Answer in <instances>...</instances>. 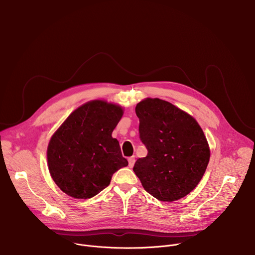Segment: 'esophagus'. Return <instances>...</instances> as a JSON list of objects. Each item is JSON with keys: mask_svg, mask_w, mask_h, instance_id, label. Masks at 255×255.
<instances>
[{"mask_svg": "<svg viewBox=\"0 0 255 255\" xmlns=\"http://www.w3.org/2000/svg\"><path fill=\"white\" fill-rule=\"evenodd\" d=\"M128 162H129V167H133V165H134V163H135V156L129 157Z\"/></svg>", "mask_w": 255, "mask_h": 255, "instance_id": "1", "label": "esophagus"}]
</instances>
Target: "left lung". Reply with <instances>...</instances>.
<instances>
[{
  "label": "left lung",
  "instance_id": "1",
  "mask_svg": "<svg viewBox=\"0 0 255 255\" xmlns=\"http://www.w3.org/2000/svg\"><path fill=\"white\" fill-rule=\"evenodd\" d=\"M135 112L148 150L133 167L142 187L162 202L186 197L199 185L210 160L203 129L193 116L158 98L140 101Z\"/></svg>",
  "mask_w": 255,
  "mask_h": 255
}]
</instances>
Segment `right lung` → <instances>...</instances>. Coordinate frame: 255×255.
<instances>
[{
    "instance_id": "obj_1",
    "label": "right lung",
    "mask_w": 255,
    "mask_h": 255,
    "mask_svg": "<svg viewBox=\"0 0 255 255\" xmlns=\"http://www.w3.org/2000/svg\"><path fill=\"white\" fill-rule=\"evenodd\" d=\"M124 109L105 100L80 106L52 134L47 165L57 187L75 199H91L127 166L119 141L112 137Z\"/></svg>"
}]
</instances>
